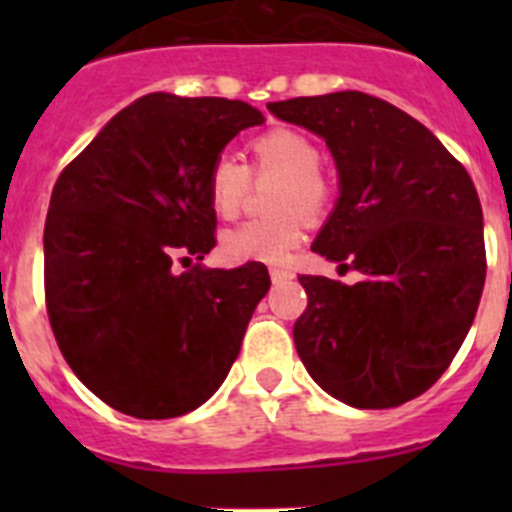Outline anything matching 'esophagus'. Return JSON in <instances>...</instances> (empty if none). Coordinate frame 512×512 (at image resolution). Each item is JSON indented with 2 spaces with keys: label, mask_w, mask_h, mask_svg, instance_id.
<instances>
[{
  "label": "esophagus",
  "mask_w": 512,
  "mask_h": 512,
  "mask_svg": "<svg viewBox=\"0 0 512 512\" xmlns=\"http://www.w3.org/2000/svg\"><path fill=\"white\" fill-rule=\"evenodd\" d=\"M269 274H271V282L274 284H282V282H287V279H292V271H287V269H271Z\"/></svg>",
  "instance_id": "esophagus-1"
}]
</instances>
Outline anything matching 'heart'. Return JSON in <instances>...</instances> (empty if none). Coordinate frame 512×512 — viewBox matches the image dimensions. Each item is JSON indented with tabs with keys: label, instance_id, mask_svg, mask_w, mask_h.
Masks as SVG:
<instances>
[{
	"label": "heart",
	"instance_id": "obj_1",
	"mask_svg": "<svg viewBox=\"0 0 512 512\" xmlns=\"http://www.w3.org/2000/svg\"><path fill=\"white\" fill-rule=\"evenodd\" d=\"M251 169L220 153L207 171L212 212L233 220L251 187V174L279 176L271 197L274 217L248 220L223 235V256L233 264H284L305 238V217L320 220L330 207V187L320 176V151L297 130H266L251 140Z\"/></svg>",
	"mask_w": 512,
	"mask_h": 512
}]
</instances>
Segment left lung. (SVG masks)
Listing matches in <instances>:
<instances>
[{
  "instance_id": "obj_1",
  "label": "left lung",
  "mask_w": 512,
  "mask_h": 512,
  "mask_svg": "<svg viewBox=\"0 0 512 512\" xmlns=\"http://www.w3.org/2000/svg\"><path fill=\"white\" fill-rule=\"evenodd\" d=\"M269 112L333 153L341 197L312 251L364 274L354 287L300 277L297 354L336 400L397 408L449 369L477 315L487 274L477 189L431 130L372 94L297 97Z\"/></svg>"
}]
</instances>
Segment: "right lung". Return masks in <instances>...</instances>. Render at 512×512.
<instances>
[{
  "label": "right lung",
  "mask_w": 512,
  "mask_h": 512,
  "mask_svg": "<svg viewBox=\"0 0 512 512\" xmlns=\"http://www.w3.org/2000/svg\"><path fill=\"white\" fill-rule=\"evenodd\" d=\"M261 122L238 99L146 94L58 176L43 233L45 307L66 364L110 408L179 418L238 359L271 279L256 261L200 264L217 225L205 182L230 140Z\"/></svg>",
  "instance_id": "add662e5"
}]
</instances>
